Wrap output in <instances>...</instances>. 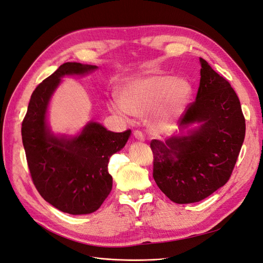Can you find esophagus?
<instances>
[{"mask_svg":"<svg viewBox=\"0 0 263 263\" xmlns=\"http://www.w3.org/2000/svg\"><path fill=\"white\" fill-rule=\"evenodd\" d=\"M134 136L135 138H136L137 140H140V141H144L145 140V136L144 134H142L140 130H134Z\"/></svg>","mask_w":263,"mask_h":263,"instance_id":"1","label":"esophagus"}]
</instances>
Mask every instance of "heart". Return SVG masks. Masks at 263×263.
<instances>
[{
	"label": "heart",
	"mask_w": 263,
	"mask_h": 263,
	"mask_svg": "<svg viewBox=\"0 0 263 263\" xmlns=\"http://www.w3.org/2000/svg\"><path fill=\"white\" fill-rule=\"evenodd\" d=\"M192 87L185 79L168 74L138 78L127 84L119 95L121 102L112 101L109 107L119 116L128 113L137 117L149 116L156 130H166L181 116Z\"/></svg>",
	"instance_id": "b5f03b06"
}]
</instances>
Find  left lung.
Returning a JSON list of instances; mask_svg holds the SVG:
<instances>
[{"instance_id": "8db88e82", "label": "left lung", "mask_w": 263, "mask_h": 263, "mask_svg": "<svg viewBox=\"0 0 263 263\" xmlns=\"http://www.w3.org/2000/svg\"><path fill=\"white\" fill-rule=\"evenodd\" d=\"M196 99L179 121L184 128L201 123L189 136L165 142L154 139L153 176L162 192L178 204L204 200L232 176L246 134L240 101L224 77L200 58Z\"/></svg>"}]
</instances>
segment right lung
<instances>
[{
  "mask_svg": "<svg viewBox=\"0 0 263 263\" xmlns=\"http://www.w3.org/2000/svg\"><path fill=\"white\" fill-rule=\"evenodd\" d=\"M97 66L66 62L37 85L22 123V139L31 180L46 202L63 213L91 214L112 191L108 160L129 138L130 129L113 133L90 123L73 138H57L46 125L51 94L66 74H83Z\"/></svg>",
  "mask_w": 263,
  "mask_h": 263,
  "instance_id": "add662e5",
  "label": "right lung"
}]
</instances>
